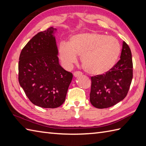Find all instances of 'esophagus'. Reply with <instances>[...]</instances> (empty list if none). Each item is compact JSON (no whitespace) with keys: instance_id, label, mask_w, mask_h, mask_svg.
Listing matches in <instances>:
<instances>
[{"instance_id":"obj_1","label":"esophagus","mask_w":146,"mask_h":146,"mask_svg":"<svg viewBox=\"0 0 146 146\" xmlns=\"http://www.w3.org/2000/svg\"><path fill=\"white\" fill-rule=\"evenodd\" d=\"M82 75V73L81 72H80V71H76V72L74 73V76L75 77H77Z\"/></svg>"}]
</instances>
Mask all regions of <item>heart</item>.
<instances>
[{
	"label": "heart",
	"instance_id": "heart-1",
	"mask_svg": "<svg viewBox=\"0 0 146 146\" xmlns=\"http://www.w3.org/2000/svg\"><path fill=\"white\" fill-rule=\"evenodd\" d=\"M119 40L112 36L97 32H84L72 35L69 42H61L58 54L66 67L80 61L84 69L93 75H101L114 67L121 53Z\"/></svg>",
	"mask_w": 146,
	"mask_h": 146
}]
</instances>
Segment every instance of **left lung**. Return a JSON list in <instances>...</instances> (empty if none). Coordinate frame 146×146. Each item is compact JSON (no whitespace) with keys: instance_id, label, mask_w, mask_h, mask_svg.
Returning a JSON list of instances; mask_svg holds the SVG:
<instances>
[{"instance_id":"left-lung-1","label":"left lung","mask_w":146,"mask_h":146,"mask_svg":"<svg viewBox=\"0 0 146 146\" xmlns=\"http://www.w3.org/2000/svg\"><path fill=\"white\" fill-rule=\"evenodd\" d=\"M121 59L105 74L91 77L90 101L98 109L115 105L127 96L133 77L130 48L122 43Z\"/></svg>"}]
</instances>
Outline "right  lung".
I'll return each instance as SVG.
<instances>
[{
	"label": "right lung",
	"mask_w": 146,
	"mask_h": 146,
	"mask_svg": "<svg viewBox=\"0 0 146 146\" xmlns=\"http://www.w3.org/2000/svg\"><path fill=\"white\" fill-rule=\"evenodd\" d=\"M51 27L38 32L22 50L19 82L29 99L43 108H57L64 102L73 75L60 66Z\"/></svg>",
	"instance_id": "obj_1"
}]
</instances>
